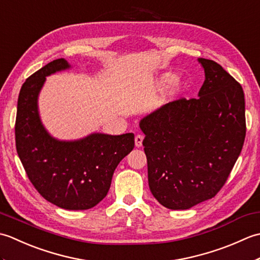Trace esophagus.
Here are the masks:
<instances>
[{
    "label": "esophagus",
    "instance_id": "34e87169",
    "mask_svg": "<svg viewBox=\"0 0 260 260\" xmlns=\"http://www.w3.org/2000/svg\"><path fill=\"white\" fill-rule=\"evenodd\" d=\"M143 140H144V136L143 135H136L135 136V146L136 147H141L142 146V143H143Z\"/></svg>",
    "mask_w": 260,
    "mask_h": 260
}]
</instances>
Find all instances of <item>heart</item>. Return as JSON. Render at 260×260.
<instances>
[{
	"mask_svg": "<svg viewBox=\"0 0 260 260\" xmlns=\"http://www.w3.org/2000/svg\"><path fill=\"white\" fill-rule=\"evenodd\" d=\"M157 85L162 87L168 86L164 96L165 101H172V99L180 96L185 88L184 81L180 78H175V75L171 71H165L158 77Z\"/></svg>",
	"mask_w": 260,
	"mask_h": 260,
	"instance_id": "1",
	"label": "heart"
}]
</instances>
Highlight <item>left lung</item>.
Wrapping results in <instances>:
<instances>
[{
    "instance_id": "1",
    "label": "left lung",
    "mask_w": 260,
    "mask_h": 260,
    "mask_svg": "<svg viewBox=\"0 0 260 260\" xmlns=\"http://www.w3.org/2000/svg\"><path fill=\"white\" fill-rule=\"evenodd\" d=\"M198 61L204 70L198 98L163 105L140 120L150 190L171 210L190 209L217 194L246 136L242 87L219 63Z\"/></svg>"
}]
</instances>
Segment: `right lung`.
Listing matches in <instances>:
<instances>
[{"mask_svg": "<svg viewBox=\"0 0 260 260\" xmlns=\"http://www.w3.org/2000/svg\"><path fill=\"white\" fill-rule=\"evenodd\" d=\"M71 68L63 58L53 60L22 85L15 143L27 176L46 200L66 210H87L107 196L115 169L134 148V134L91 133L66 141L49 133L39 112V95L47 77Z\"/></svg>", "mask_w": 260, "mask_h": 260, "instance_id": "obj_1", "label": "right lung"}]
</instances>
